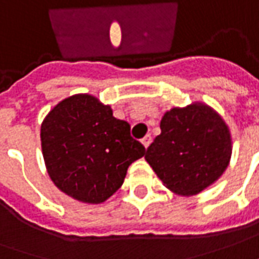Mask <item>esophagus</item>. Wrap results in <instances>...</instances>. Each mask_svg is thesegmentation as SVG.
<instances>
[{
	"label": "esophagus",
	"instance_id": "1",
	"mask_svg": "<svg viewBox=\"0 0 259 259\" xmlns=\"http://www.w3.org/2000/svg\"><path fill=\"white\" fill-rule=\"evenodd\" d=\"M142 143H143V146L147 149L149 146H150V143H152V136L150 135H146V136L142 139Z\"/></svg>",
	"mask_w": 259,
	"mask_h": 259
}]
</instances>
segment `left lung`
I'll list each match as a JSON object with an SVG mask.
<instances>
[{"mask_svg":"<svg viewBox=\"0 0 259 259\" xmlns=\"http://www.w3.org/2000/svg\"><path fill=\"white\" fill-rule=\"evenodd\" d=\"M161 133L144 159L170 191L196 196L223 176L233 153L231 132L217 110L203 102L167 110Z\"/></svg>","mask_w":259,"mask_h":259,"instance_id":"8db88e82","label":"left lung"}]
</instances>
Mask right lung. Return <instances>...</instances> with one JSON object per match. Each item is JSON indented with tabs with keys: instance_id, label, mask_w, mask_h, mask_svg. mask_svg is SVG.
<instances>
[{
	"instance_id": "obj_1",
	"label": "right lung",
	"mask_w": 259,
	"mask_h": 259,
	"mask_svg": "<svg viewBox=\"0 0 259 259\" xmlns=\"http://www.w3.org/2000/svg\"><path fill=\"white\" fill-rule=\"evenodd\" d=\"M41 146L54 184L86 204L113 196L130 164L146 153L130 136L129 123L88 93L72 95L51 109L41 124Z\"/></svg>"
}]
</instances>
